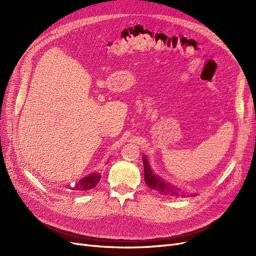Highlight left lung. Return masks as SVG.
I'll return each instance as SVG.
<instances>
[{"mask_svg":"<svg viewBox=\"0 0 256 256\" xmlns=\"http://www.w3.org/2000/svg\"><path fill=\"white\" fill-rule=\"evenodd\" d=\"M142 160H143V166H144V178L147 186L152 188V189L156 191L158 194L164 195V196H173V197H178L180 195L184 196V193L182 192L178 188L173 186L167 184L166 182L160 180L158 176H156V174L152 171L150 166L144 156Z\"/></svg>","mask_w":256,"mask_h":256,"instance_id":"obj_1","label":"left lung"}]
</instances>
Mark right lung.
Masks as SVG:
<instances>
[{
	"label": "right lung",
	"instance_id": "add662e5",
	"mask_svg": "<svg viewBox=\"0 0 256 256\" xmlns=\"http://www.w3.org/2000/svg\"><path fill=\"white\" fill-rule=\"evenodd\" d=\"M100 178H102L100 174L93 173L91 176L80 180L78 182H76L74 186H67V188H70V189L74 191H88L98 184V182L100 180Z\"/></svg>",
	"mask_w": 256,
	"mask_h": 256
}]
</instances>
